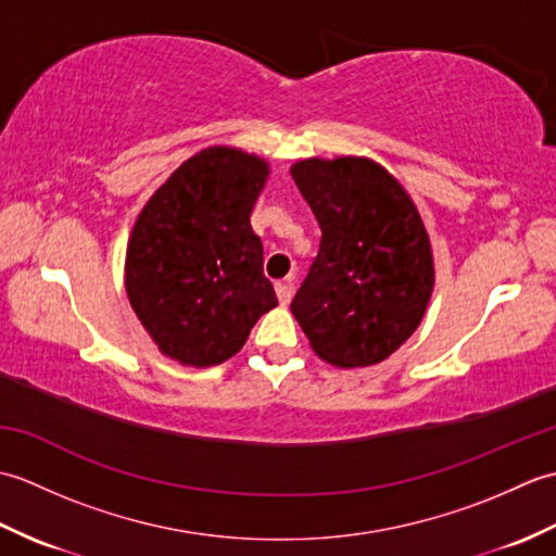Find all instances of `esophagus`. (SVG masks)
Instances as JSON below:
<instances>
[{"mask_svg": "<svg viewBox=\"0 0 556 556\" xmlns=\"http://www.w3.org/2000/svg\"><path fill=\"white\" fill-rule=\"evenodd\" d=\"M293 291H296V277H287L285 281L277 285V299L281 305H289V301L293 299Z\"/></svg>", "mask_w": 556, "mask_h": 556, "instance_id": "34e87169", "label": "esophagus"}]
</instances>
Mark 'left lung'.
Returning a JSON list of instances; mask_svg holds the SVG:
<instances>
[{
  "label": "left lung",
  "instance_id": "1",
  "mask_svg": "<svg viewBox=\"0 0 556 556\" xmlns=\"http://www.w3.org/2000/svg\"><path fill=\"white\" fill-rule=\"evenodd\" d=\"M291 176L323 231L291 313L323 361L382 363L416 332L432 296V248L418 207L368 157L301 160Z\"/></svg>",
  "mask_w": 556,
  "mask_h": 556
}]
</instances>
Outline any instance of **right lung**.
Returning <instances> with one entry per match:
<instances>
[{
    "label": "right lung",
    "instance_id": "1",
    "mask_svg": "<svg viewBox=\"0 0 556 556\" xmlns=\"http://www.w3.org/2000/svg\"><path fill=\"white\" fill-rule=\"evenodd\" d=\"M269 164L215 146L186 160L140 210L126 293L157 349L193 368L236 356L277 305L251 212Z\"/></svg>",
    "mask_w": 556,
    "mask_h": 556
}]
</instances>
